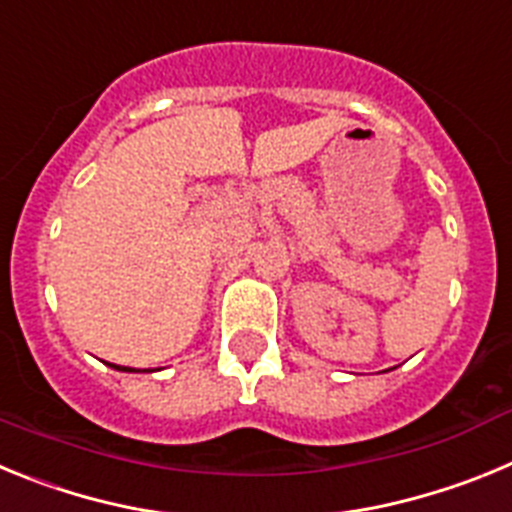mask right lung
Returning <instances> with one entry per match:
<instances>
[{
  "instance_id": "right-lung-1",
  "label": "right lung",
  "mask_w": 512,
  "mask_h": 512,
  "mask_svg": "<svg viewBox=\"0 0 512 512\" xmlns=\"http://www.w3.org/2000/svg\"><path fill=\"white\" fill-rule=\"evenodd\" d=\"M112 366V369H117V372H138V369H130V366H117V364H107Z\"/></svg>"
}]
</instances>
